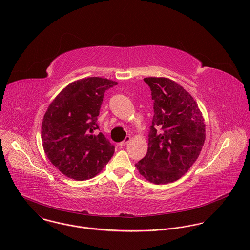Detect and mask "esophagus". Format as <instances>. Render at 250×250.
<instances>
[{
    "mask_svg": "<svg viewBox=\"0 0 250 250\" xmlns=\"http://www.w3.org/2000/svg\"><path fill=\"white\" fill-rule=\"evenodd\" d=\"M130 141H131V138L128 136V137H126V138L124 139L123 142H121V143H119V145H120V146H124V145H126L127 143H129Z\"/></svg>",
    "mask_w": 250,
    "mask_h": 250,
    "instance_id": "1",
    "label": "esophagus"
}]
</instances>
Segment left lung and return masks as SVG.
<instances>
[{"instance_id": "obj_1", "label": "left lung", "mask_w": 250, "mask_h": 250, "mask_svg": "<svg viewBox=\"0 0 250 250\" xmlns=\"http://www.w3.org/2000/svg\"><path fill=\"white\" fill-rule=\"evenodd\" d=\"M154 108L148 150L136 164L151 183L168 184L181 178L197 160L205 142V124L196 102L177 83L145 78Z\"/></svg>"}]
</instances>
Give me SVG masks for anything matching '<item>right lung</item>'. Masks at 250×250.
Wrapping results in <instances>:
<instances>
[{"mask_svg": "<svg viewBox=\"0 0 250 250\" xmlns=\"http://www.w3.org/2000/svg\"><path fill=\"white\" fill-rule=\"evenodd\" d=\"M116 84L98 77L74 82L48 107L41 126L43 148L67 177L92 178L112 157L114 145L97 133V117L105 91Z\"/></svg>", "mask_w": 250, "mask_h": 250, "instance_id": "add662e5", "label": "right lung"}]
</instances>
